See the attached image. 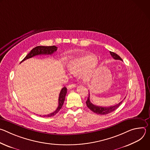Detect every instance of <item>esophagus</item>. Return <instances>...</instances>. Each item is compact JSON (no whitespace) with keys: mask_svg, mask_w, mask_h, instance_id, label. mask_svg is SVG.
Returning <instances> with one entry per match:
<instances>
[{"mask_svg":"<svg viewBox=\"0 0 150 150\" xmlns=\"http://www.w3.org/2000/svg\"><path fill=\"white\" fill-rule=\"evenodd\" d=\"M75 87H76L75 84H74V83H71V84H69V85H68V86L67 87V88H68V90H71V89L75 88Z\"/></svg>","mask_w":150,"mask_h":150,"instance_id":"1","label":"esophagus"}]
</instances>
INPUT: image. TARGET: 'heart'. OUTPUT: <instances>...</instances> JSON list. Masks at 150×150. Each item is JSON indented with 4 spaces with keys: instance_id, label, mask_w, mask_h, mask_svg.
Wrapping results in <instances>:
<instances>
[{
    "instance_id": "1",
    "label": "heart",
    "mask_w": 150,
    "mask_h": 150,
    "mask_svg": "<svg viewBox=\"0 0 150 150\" xmlns=\"http://www.w3.org/2000/svg\"><path fill=\"white\" fill-rule=\"evenodd\" d=\"M98 62L93 54H85L70 60L67 68L73 74L82 73L83 79L90 81L96 72Z\"/></svg>"
}]
</instances>
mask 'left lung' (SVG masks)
Instances as JSON below:
<instances>
[{
    "instance_id": "left-lung-1",
    "label": "left lung",
    "mask_w": 150,
    "mask_h": 150,
    "mask_svg": "<svg viewBox=\"0 0 150 150\" xmlns=\"http://www.w3.org/2000/svg\"><path fill=\"white\" fill-rule=\"evenodd\" d=\"M110 53L111 54V56H112V57H113V59H116V60H123L121 57L117 55L116 53L112 52H110ZM88 99L86 101V104L88 108L94 113L98 114V115H107L108 113H110L113 111H115L116 109H117L119 106L120 105V104L122 103V101H123V100L120 101V103H119L118 104L115 105H112V106H109V107H101V106H97L96 105L94 104H93L91 101H90V92L88 91ZM126 98V97H125ZM125 98L124 99H125Z\"/></svg>"
}]
</instances>
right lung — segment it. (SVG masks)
Here are the masks:
<instances>
[{"label":"right lung","instance_id":"obj_1","mask_svg":"<svg viewBox=\"0 0 150 150\" xmlns=\"http://www.w3.org/2000/svg\"><path fill=\"white\" fill-rule=\"evenodd\" d=\"M57 49V47L55 46H37L35 47H34V49H33L31 52L25 57V58L21 62H23V61L31 58L35 56H37V55H41V54H52L53 53H54L55 52H56ZM67 88L64 87L60 91V94H59V104H58V107L56 109V110L52 113H50L49 115H43V116H41V117H52L53 116H54L56 114H57L59 111L61 109L64 103V101H65V96L67 95Z\"/></svg>","mask_w":150,"mask_h":150}]
</instances>
